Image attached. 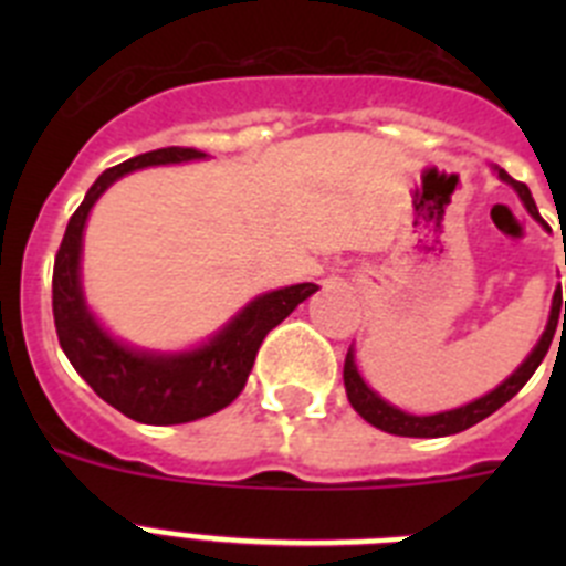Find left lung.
I'll return each instance as SVG.
<instances>
[{
  "mask_svg": "<svg viewBox=\"0 0 566 566\" xmlns=\"http://www.w3.org/2000/svg\"><path fill=\"white\" fill-rule=\"evenodd\" d=\"M499 178L516 189L518 198H522L524 207H527V212L533 214L536 221H542V214H538V207H536V201H533V195H530L527 184L513 181V178H510L504 169H499ZM558 319H562V286L556 289V297H553V312H549L547 332L542 334V339H538V345L533 348V354H530V357L518 365V371L510 374V377L499 385L496 391H490L488 397L476 399V402L462 405V408H457V411L433 413V417H413V413L399 411V408L388 405L385 399H379L377 394H374L371 388L363 382V377H359V371H357V365H354L352 352L345 354V365H343L345 394H348V402L354 405V411H357L365 422H371L374 428H379V431H385V433L433 439V437H451V433L468 431V428H473L476 422L488 419L490 413H496L504 402H510V399L516 397V394L524 388V382H527V379L536 374V368L542 365V359L547 357ZM564 323H566V300H564Z\"/></svg>",
  "mask_w": 566,
  "mask_h": 566,
  "instance_id": "8db88e82",
  "label": "left lung"
}]
</instances>
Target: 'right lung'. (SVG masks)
Here are the masks:
<instances>
[{
  "mask_svg": "<svg viewBox=\"0 0 566 566\" xmlns=\"http://www.w3.org/2000/svg\"><path fill=\"white\" fill-rule=\"evenodd\" d=\"M189 158H203V153L195 147H164L104 169L96 184L87 189L76 212L70 214L56 263H53V319H56L62 352L104 402L144 424L192 422L234 402V397L247 385L263 337L277 323H283L308 294L317 292L314 283H297V286L263 294L252 300L203 348L172 354V357L133 352L102 332V326L84 306L82 283H78L82 232L90 207L115 178L133 169L153 167V164H178Z\"/></svg>",
  "mask_w": 566,
  "mask_h": 566,
  "instance_id": "obj_1",
  "label": "right lung"
}]
</instances>
